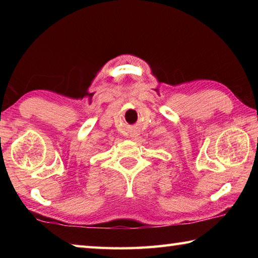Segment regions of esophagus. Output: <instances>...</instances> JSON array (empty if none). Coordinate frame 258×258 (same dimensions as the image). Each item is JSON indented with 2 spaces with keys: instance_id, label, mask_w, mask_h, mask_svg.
<instances>
[{
  "instance_id": "obj_1",
  "label": "esophagus",
  "mask_w": 258,
  "mask_h": 258,
  "mask_svg": "<svg viewBox=\"0 0 258 258\" xmlns=\"http://www.w3.org/2000/svg\"><path fill=\"white\" fill-rule=\"evenodd\" d=\"M138 132H132V133H131V137H132L133 139H135V138H137L138 137Z\"/></svg>"
}]
</instances>
